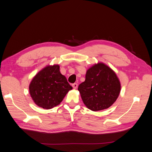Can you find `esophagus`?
<instances>
[{
	"label": "esophagus",
	"instance_id": "obj_1",
	"mask_svg": "<svg viewBox=\"0 0 152 152\" xmlns=\"http://www.w3.org/2000/svg\"><path fill=\"white\" fill-rule=\"evenodd\" d=\"M72 87H73V89H76L77 88V87H78V84H77V83L73 84H72Z\"/></svg>",
	"mask_w": 152,
	"mask_h": 152
}]
</instances>
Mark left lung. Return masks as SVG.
Wrapping results in <instances>:
<instances>
[{
  "label": "left lung",
  "instance_id": "obj_1",
  "mask_svg": "<svg viewBox=\"0 0 152 152\" xmlns=\"http://www.w3.org/2000/svg\"><path fill=\"white\" fill-rule=\"evenodd\" d=\"M121 89V82L115 72L102 62L94 64L87 70L85 81L78 87L84 104L94 112L111 107Z\"/></svg>",
  "mask_w": 152,
  "mask_h": 152
}]
</instances>
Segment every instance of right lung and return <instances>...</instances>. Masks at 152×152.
<instances>
[{
	"mask_svg": "<svg viewBox=\"0 0 152 152\" xmlns=\"http://www.w3.org/2000/svg\"><path fill=\"white\" fill-rule=\"evenodd\" d=\"M72 87L62 75L58 65H48L34 77L29 92L34 102L39 107L51 109L61 103Z\"/></svg>",
	"mask_w": 152,
	"mask_h": 152,
	"instance_id": "add662e5",
	"label": "right lung"
}]
</instances>
